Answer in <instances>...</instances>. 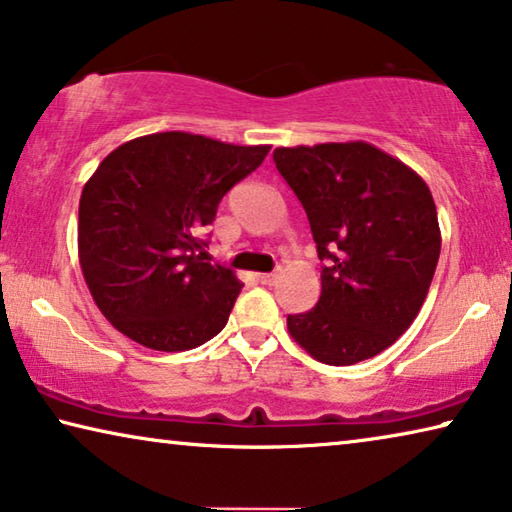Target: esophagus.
Returning a JSON list of instances; mask_svg holds the SVG:
<instances>
[{"mask_svg": "<svg viewBox=\"0 0 512 512\" xmlns=\"http://www.w3.org/2000/svg\"><path fill=\"white\" fill-rule=\"evenodd\" d=\"M258 281L265 283V286H272L274 281H277V274L270 272V274H258Z\"/></svg>", "mask_w": 512, "mask_h": 512, "instance_id": "esophagus-1", "label": "esophagus"}]
</instances>
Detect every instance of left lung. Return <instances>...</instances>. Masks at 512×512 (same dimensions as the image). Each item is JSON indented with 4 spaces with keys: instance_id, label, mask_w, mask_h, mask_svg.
I'll list each match as a JSON object with an SVG mask.
<instances>
[{
    "instance_id": "left-lung-1",
    "label": "left lung",
    "mask_w": 512,
    "mask_h": 512,
    "mask_svg": "<svg viewBox=\"0 0 512 512\" xmlns=\"http://www.w3.org/2000/svg\"><path fill=\"white\" fill-rule=\"evenodd\" d=\"M272 157L325 263L320 300L288 316L290 336L329 366L380 355L419 316L439 261L428 185L366 141L277 148Z\"/></svg>"
}]
</instances>
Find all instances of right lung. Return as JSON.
<instances>
[{
    "instance_id": "1",
    "label": "right lung",
    "mask_w": 512,
    "mask_h": 512,
    "mask_svg": "<svg viewBox=\"0 0 512 512\" xmlns=\"http://www.w3.org/2000/svg\"><path fill=\"white\" fill-rule=\"evenodd\" d=\"M267 151L157 132L100 162L82 190L77 247L93 302L121 334L183 352L222 332L242 283L229 267L206 263L196 235Z\"/></svg>"
}]
</instances>
